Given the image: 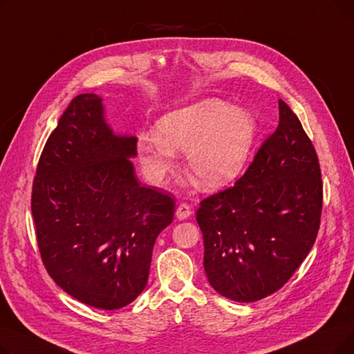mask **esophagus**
I'll use <instances>...</instances> for the list:
<instances>
[{
    "instance_id": "34e87169",
    "label": "esophagus",
    "mask_w": 354,
    "mask_h": 354,
    "mask_svg": "<svg viewBox=\"0 0 354 354\" xmlns=\"http://www.w3.org/2000/svg\"><path fill=\"white\" fill-rule=\"evenodd\" d=\"M192 214L191 207L188 203H179V207L176 208V218L178 219H187Z\"/></svg>"
}]
</instances>
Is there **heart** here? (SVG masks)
I'll return each mask as SVG.
<instances>
[{"instance_id": "1", "label": "heart", "mask_w": 354, "mask_h": 354, "mask_svg": "<svg viewBox=\"0 0 354 354\" xmlns=\"http://www.w3.org/2000/svg\"><path fill=\"white\" fill-rule=\"evenodd\" d=\"M257 136L250 111L221 99H202L165 115L158 133H142L138 156L146 176L162 182L185 151L187 169L203 189L234 180L248 160Z\"/></svg>"}]
</instances>
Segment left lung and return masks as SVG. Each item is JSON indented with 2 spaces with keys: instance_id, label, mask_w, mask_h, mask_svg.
<instances>
[{
  "instance_id": "1",
  "label": "left lung",
  "mask_w": 354,
  "mask_h": 354,
  "mask_svg": "<svg viewBox=\"0 0 354 354\" xmlns=\"http://www.w3.org/2000/svg\"><path fill=\"white\" fill-rule=\"evenodd\" d=\"M280 122L232 187L202 199L203 268L221 295L252 303L280 290L320 228L323 182L315 149L283 100Z\"/></svg>"
}]
</instances>
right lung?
<instances>
[{
  "label": "right lung",
  "instance_id": "add662e5",
  "mask_svg": "<svg viewBox=\"0 0 354 354\" xmlns=\"http://www.w3.org/2000/svg\"><path fill=\"white\" fill-rule=\"evenodd\" d=\"M136 138L115 135L102 97H74L48 136L32 182L31 212L43 264L74 299L118 310L145 290L155 241L175 199L140 185Z\"/></svg>",
  "mask_w": 354,
  "mask_h": 354
}]
</instances>
